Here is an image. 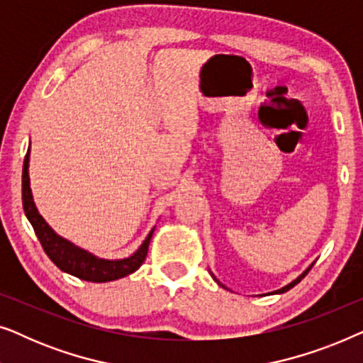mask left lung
I'll use <instances>...</instances> for the list:
<instances>
[{
    "instance_id": "obj_1",
    "label": "left lung",
    "mask_w": 363,
    "mask_h": 363,
    "mask_svg": "<svg viewBox=\"0 0 363 363\" xmlns=\"http://www.w3.org/2000/svg\"><path fill=\"white\" fill-rule=\"evenodd\" d=\"M312 267V266H311ZM311 267H309V269H306L304 272H302V274L299 276V277H297V279H294V281H292L291 282V284H287V286H284V287H282V289H279V291H276L277 292V294H281V292H286V291H289V289H292V287H294L296 284H297V282H301L302 279H304V277H306V274H307V272H309L311 271Z\"/></svg>"
}]
</instances>
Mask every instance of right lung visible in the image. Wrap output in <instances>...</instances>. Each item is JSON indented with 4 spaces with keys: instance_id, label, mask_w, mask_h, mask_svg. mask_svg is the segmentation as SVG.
Instances as JSON below:
<instances>
[{
    "instance_id": "add662e5",
    "label": "right lung",
    "mask_w": 363,
    "mask_h": 363,
    "mask_svg": "<svg viewBox=\"0 0 363 363\" xmlns=\"http://www.w3.org/2000/svg\"><path fill=\"white\" fill-rule=\"evenodd\" d=\"M28 163H29V152L24 158V167H23V208L26 213L29 223L33 225V230L36 233L39 242H41L43 250L49 256L54 264L64 272L79 277V279L91 281V282H107V281H116L121 277L132 274L133 271H137L138 267L145 261L148 245H150L153 230L150 235L147 236V240L143 241L135 255L127 257V259L121 261H106L99 259V257L89 255V252L79 250V247L72 246L71 242L59 238L54 233L46 221L43 220V216L39 215L36 206H34L31 188H29V175H28Z\"/></svg>"
}]
</instances>
